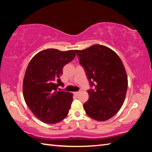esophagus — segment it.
Segmentation results:
<instances>
[{"instance_id": "obj_1", "label": "esophagus", "mask_w": 152, "mask_h": 152, "mask_svg": "<svg viewBox=\"0 0 152 152\" xmlns=\"http://www.w3.org/2000/svg\"><path fill=\"white\" fill-rule=\"evenodd\" d=\"M80 93V92H78V91H76V92H74V94L76 96H78V94Z\"/></svg>"}]
</instances>
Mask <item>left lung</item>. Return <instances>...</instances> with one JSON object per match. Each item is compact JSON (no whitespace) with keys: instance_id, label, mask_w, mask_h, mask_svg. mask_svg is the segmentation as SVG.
Masks as SVG:
<instances>
[{"instance_id":"left-lung-1","label":"left lung","mask_w":152,"mask_h":152,"mask_svg":"<svg viewBox=\"0 0 152 152\" xmlns=\"http://www.w3.org/2000/svg\"><path fill=\"white\" fill-rule=\"evenodd\" d=\"M84 67L91 86L89 100L83 104L87 115L96 121L112 118L124 104L128 80L124 64L114 51L95 44L83 50H75Z\"/></svg>"}]
</instances>
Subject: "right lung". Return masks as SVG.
<instances>
[{"label":"right lung","mask_w":152,"mask_h":152,"mask_svg":"<svg viewBox=\"0 0 152 152\" xmlns=\"http://www.w3.org/2000/svg\"><path fill=\"white\" fill-rule=\"evenodd\" d=\"M75 56V50L46 49L28 64L23 82V97L34 115L45 124H57L69 114L73 94L57 89L64 85L60 79L63 66Z\"/></svg>","instance_id":"add662e5"}]
</instances>
